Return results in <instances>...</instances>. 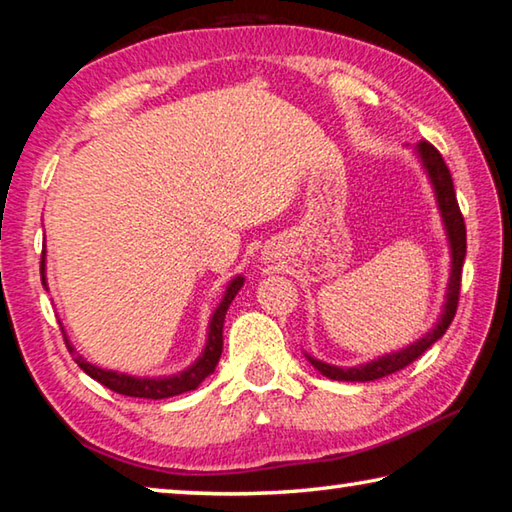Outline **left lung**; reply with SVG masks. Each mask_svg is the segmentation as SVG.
Returning a JSON list of instances; mask_svg holds the SVG:
<instances>
[{
    "label": "left lung",
    "mask_w": 512,
    "mask_h": 512,
    "mask_svg": "<svg viewBox=\"0 0 512 512\" xmlns=\"http://www.w3.org/2000/svg\"><path fill=\"white\" fill-rule=\"evenodd\" d=\"M413 153H415V158H418L424 176H427L429 185L433 189V198H436L440 219H443L447 246H449V280H447V289H445L443 309H440V316L436 318L433 327L427 334L420 336L418 341H413L406 345V348H400L395 352L381 354V357L372 359V361L359 363V366H334V363H325L316 357H311L309 352H305V357L311 366H314L320 375L327 379L372 381V379L393 375V372L406 368L411 361L418 359L424 350H429L431 345L447 332L449 323L454 320L456 305H458V291H461V271H463V262H465V248H467L463 214H461V210H458L452 173H449L443 155H440L427 142L415 144Z\"/></svg>",
    "instance_id": "left-lung-1"
}]
</instances>
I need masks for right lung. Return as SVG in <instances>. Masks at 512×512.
<instances>
[{"label":"right lung","mask_w":512,"mask_h":512,"mask_svg":"<svg viewBox=\"0 0 512 512\" xmlns=\"http://www.w3.org/2000/svg\"><path fill=\"white\" fill-rule=\"evenodd\" d=\"M40 275H42V287H49L47 284V253L42 250V262H40ZM246 277L237 275L228 282V287L223 291V298L219 302V307L214 309V314L210 318V325H207V341L203 352L198 354V359L187 366L185 370L176 372V375H167V377H135L128 375V372H119V370H108L101 366H94L88 359L76 357V363H79L83 372H88L92 379H97L99 384H103L110 391H115L119 395H128V397H146V400H164V397H173L187 391H194L203 384V381L212 375L216 363L221 359L223 352V323H225V314L232 305V300L239 293V289L244 287ZM69 352H76V348L65 336Z\"/></svg>","instance_id":"obj_1"}]
</instances>
